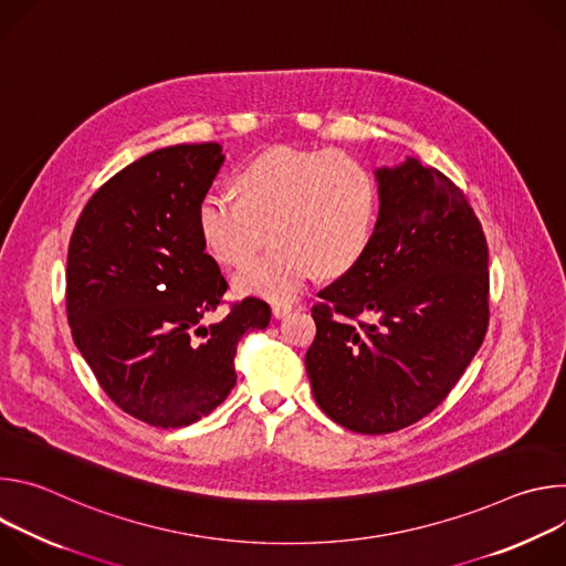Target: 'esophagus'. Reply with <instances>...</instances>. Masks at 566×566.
<instances>
[{"label": "esophagus", "instance_id": "obj_1", "mask_svg": "<svg viewBox=\"0 0 566 566\" xmlns=\"http://www.w3.org/2000/svg\"><path fill=\"white\" fill-rule=\"evenodd\" d=\"M271 311H273L275 317H284V315H289V313L293 311V306H291V304H284V302H275V304L271 306Z\"/></svg>", "mask_w": 566, "mask_h": 566}]
</instances>
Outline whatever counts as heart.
<instances>
[{
	"label": "heart",
	"mask_w": 566,
	"mask_h": 566,
	"mask_svg": "<svg viewBox=\"0 0 566 566\" xmlns=\"http://www.w3.org/2000/svg\"><path fill=\"white\" fill-rule=\"evenodd\" d=\"M237 199L208 192L197 208L206 253L223 266L247 264L241 295L293 300L313 271L347 273L365 253L376 221V184L358 158L338 149L275 147L234 175Z\"/></svg>",
	"instance_id": "1"
}]
</instances>
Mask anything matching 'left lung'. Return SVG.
<instances>
[{"label":"left lung","mask_w":566,"mask_h":566,"mask_svg":"<svg viewBox=\"0 0 566 566\" xmlns=\"http://www.w3.org/2000/svg\"><path fill=\"white\" fill-rule=\"evenodd\" d=\"M374 175L371 239L317 293L304 358L319 410L360 434L408 428L450 394L486 336L491 289L486 237L446 175L417 158Z\"/></svg>","instance_id":"1"}]
</instances>
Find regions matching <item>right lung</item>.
<instances>
[{"instance_id":"obj_1","label":"right lung","mask_w":566,"mask_h":566,"mask_svg":"<svg viewBox=\"0 0 566 566\" xmlns=\"http://www.w3.org/2000/svg\"><path fill=\"white\" fill-rule=\"evenodd\" d=\"M223 158L219 143L149 151L90 199L71 234L73 343L116 406L154 428H186L221 406L237 343L271 322L269 304L247 297L203 325L228 284L197 208Z\"/></svg>"}]
</instances>
